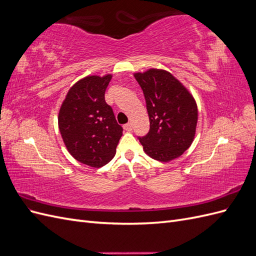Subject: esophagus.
I'll use <instances>...</instances> for the list:
<instances>
[{"instance_id": "1", "label": "esophagus", "mask_w": 256, "mask_h": 256, "mask_svg": "<svg viewBox=\"0 0 256 256\" xmlns=\"http://www.w3.org/2000/svg\"><path fill=\"white\" fill-rule=\"evenodd\" d=\"M124 129H125L126 131H131V130H132V124L127 122L126 125H124Z\"/></svg>"}]
</instances>
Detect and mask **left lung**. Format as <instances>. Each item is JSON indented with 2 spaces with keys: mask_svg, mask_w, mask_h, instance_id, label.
Here are the masks:
<instances>
[{
  "mask_svg": "<svg viewBox=\"0 0 256 256\" xmlns=\"http://www.w3.org/2000/svg\"><path fill=\"white\" fill-rule=\"evenodd\" d=\"M150 116V131L138 136L152 159L168 162L187 150L196 136L198 106L194 98L173 74L162 69L134 74Z\"/></svg>",
  "mask_w": 256,
  "mask_h": 256,
  "instance_id": "1",
  "label": "left lung"
}]
</instances>
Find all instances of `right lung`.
Returning <instances> with one entry per match:
<instances>
[{"instance_id": "right-lung-1", "label": "right lung", "mask_w": 256, "mask_h": 256, "mask_svg": "<svg viewBox=\"0 0 256 256\" xmlns=\"http://www.w3.org/2000/svg\"><path fill=\"white\" fill-rule=\"evenodd\" d=\"M112 76H90L68 90L58 113V128L72 156L100 168L115 156L122 127L115 120L104 92Z\"/></svg>"}]
</instances>
